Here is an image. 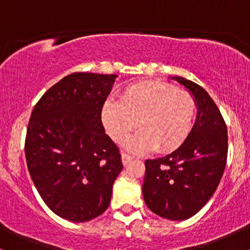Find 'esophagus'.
I'll list each match as a JSON object with an SVG mask.
<instances>
[{
    "label": "esophagus",
    "instance_id": "obj_1",
    "mask_svg": "<svg viewBox=\"0 0 250 250\" xmlns=\"http://www.w3.org/2000/svg\"><path fill=\"white\" fill-rule=\"evenodd\" d=\"M133 159H134V157L130 156V155H128V154H125V153L122 154V163H123V165H125V166H127L128 163L130 162Z\"/></svg>",
    "mask_w": 250,
    "mask_h": 250
}]
</instances>
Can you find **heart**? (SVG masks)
<instances>
[{
    "mask_svg": "<svg viewBox=\"0 0 250 250\" xmlns=\"http://www.w3.org/2000/svg\"><path fill=\"white\" fill-rule=\"evenodd\" d=\"M196 113L194 97L162 81H141L125 87L120 102L108 101L101 117L109 136L125 142L136 125L141 128L125 147L134 153H170L186 141Z\"/></svg>",
    "mask_w": 250,
    "mask_h": 250,
    "instance_id": "b5f03b06",
    "label": "heart"
}]
</instances>
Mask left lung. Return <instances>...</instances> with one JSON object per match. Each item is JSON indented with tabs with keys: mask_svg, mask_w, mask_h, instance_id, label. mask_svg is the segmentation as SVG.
<instances>
[{
	"mask_svg": "<svg viewBox=\"0 0 250 250\" xmlns=\"http://www.w3.org/2000/svg\"><path fill=\"white\" fill-rule=\"evenodd\" d=\"M170 79L194 96L196 121L176 150L145 162L142 193L153 213L182 221L196 214L216 190L226 168L228 134L219 108L205 89L185 77Z\"/></svg>",
	"mask_w": 250,
	"mask_h": 250,
	"instance_id": "8db88e82",
	"label": "left lung"
}]
</instances>
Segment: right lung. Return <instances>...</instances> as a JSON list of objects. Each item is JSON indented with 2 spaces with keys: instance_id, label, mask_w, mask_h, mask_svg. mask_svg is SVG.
<instances>
[{
  "instance_id": "add662e5",
  "label": "right lung",
  "mask_w": 250,
  "mask_h": 250,
  "mask_svg": "<svg viewBox=\"0 0 250 250\" xmlns=\"http://www.w3.org/2000/svg\"><path fill=\"white\" fill-rule=\"evenodd\" d=\"M116 77L70 74L48 89L31 113L28 170L45 205L62 219L85 222L109 207L123 166L101 111Z\"/></svg>"
}]
</instances>
